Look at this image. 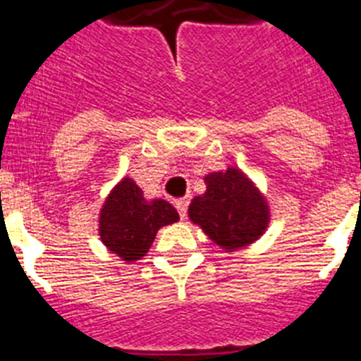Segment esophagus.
<instances>
[{
    "instance_id": "esophagus-1",
    "label": "esophagus",
    "mask_w": 361,
    "mask_h": 361,
    "mask_svg": "<svg viewBox=\"0 0 361 361\" xmlns=\"http://www.w3.org/2000/svg\"><path fill=\"white\" fill-rule=\"evenodd\" d=\"M188 204H190V199H188V197H184V199L175 200V208L178 209V215H180V219H186V215H188Z\"/></svg>"
}]
</instances>
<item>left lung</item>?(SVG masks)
I'll list each match as a JSON object with an SVG mask.
<instances>
[{
  "instance_id": "left-lung-1",
  "label": "left lung",
  "mask_w": 361,
  "mask_h": 361,
  "mask_svg": "<svg viewBox=\"0 0 361 361\" xmlns=\"http://www.w3.org/2000/svg\"><path fill=\"white\" fill-rule=\"evenodd\" d=\"M204 195L191 200L188 216L224 251H237L262 237L269 206L253 180L238 168L204 177Z\"/></svg>"
}]
</instances>
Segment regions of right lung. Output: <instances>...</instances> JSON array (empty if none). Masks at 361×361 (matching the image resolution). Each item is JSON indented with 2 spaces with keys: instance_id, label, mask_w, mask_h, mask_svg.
<instances>
[{
  "instance_id": "add662e5",
  "label": "right lung",
  "mask_w": 361,
  "mask_h": 361,
  "mask_svg": "<svg viewBox=\"0 0 361 361\" xmlns=\"http://www.w3.org/2000/svg\"><path fill=\"white\" fill-rule=\"evenodd\" d=\"M178 220L177 209L162 199H145L130 177H124L104 200L99 213V237L124 262H135L152 247L162 226Z\"/></svg>"
}]
</instances>
